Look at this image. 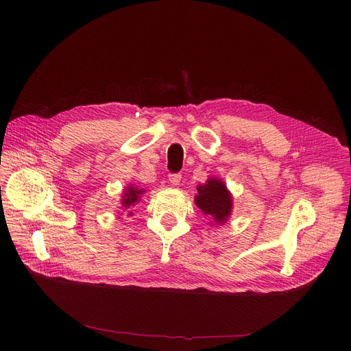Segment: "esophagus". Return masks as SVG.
<instances>
[{"mask_svg":"<svg viewBox=\"0 0 351 351\" xmlns=\"http://www.w3.org/2000/svg\"><path fill=\"white\" fill-rule=\"evenodd\" d=\"M180 179H182V175H180V173H171V175H169V182H171V185H173V186H178V185H179Z\"/></svg>","mask_w":351,"mask_h":351,"instance_id":"esophagus-1","label":"esophagus"}]
</instances>
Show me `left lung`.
<instances>
[{"label": "left lung", "mask_w": 351, "mask_h": 351, "mask_svg": "<svg viewBox=\"0 0 351 351\" xmlns=\"http://www.w3.org/2000/svg\"><path fill=\"white\" fill-rule=\"evenodd\" d=\"M195 204L202 213L213 219L219 225H223L229 219L233 206L230 192L225 183L217 178H210L205 185L197 186Z\"/></svg>", "instance_id": "1"}]
</instances>
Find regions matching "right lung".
<instances>
[{
    "label": "right lung",
    "mask_w": 351,
    "mask_h": 351,
    "mask_svg": "<svg viewBox=\"0 0 351 351\" xmlns=\"http://www.w3.org/2000/svg\"><path fill=\"white\" fill-rule=\"evenodd\" d=\"M142 193H145L143 189H138V188H134V186L129 185V186L123 191V196H122V202H121L122 208L129 209L131 206H134V205L136 204V202H139ZM128 215L131 216L132 212H129Z\"/></svg>",
    "instance_id": "obj_1"
}]
</instances>
